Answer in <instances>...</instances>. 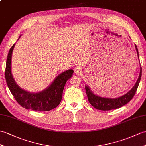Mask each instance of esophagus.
I'll return each mask as SVG.
<instances>
[{
	"instance_id": "esophagus-1",
	"label": "esophagus",
	"mask_w": 146,
	"mask_h": 146,
	"mask_svg": "<svg viewBox=\"0 0 146 146\" xmlns=\"http://www.w3.org/2000/svg\"><path fill=\"white\" fill-rule=\"evenodd\" d=\"M74 72H75L76 73H80V72H81V68H80L79 66H76V67L74 68Z\"/></svg>"
}]
</instances>
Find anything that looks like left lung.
Here are the masks:
<instances>
[{
    "mask_svg": "<svg viewBox=\"0 0 146 146\" xmlns=\"http://www.w3.org/2000/svg\"><path fill=\"white\" fill-rule=\"evenodd\" d=\"M135 50H136L137 56L139 58V59L138 50L135 45ZM141 75L142 68L141 67H140L139 76L138 79L136 81V83H135L134 86L132 88L131 90L129 91L127 93L124 94V95L115 98H104L98 96L93 92V91L91 90L88 85H86V93L90 103L92 105V106L95 108L96 109L102 111H110L111 110L117 109V108H119L122 106H123L124 105L129 102L132 100V98L134 97V94L137 91L139 84V82L141 81Z\"/></svg>",
    "mask_w": 146,
    "mask_h": 146,
    "instance_id": "left-lung-1",
    "label": "left lung"
}]
</instances>
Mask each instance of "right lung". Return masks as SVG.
<instances>
[{"label":"right lung","mask_w":146,"mask_h":146,"mask_svg":"<svg viewBox=\"0 0 146 146\" xmlns=\"http://www.w3.org/2000/svg\"><path fill=\"white\" fill-rule=\"evenodd\" d=\"M20 35L17 40L20 38ZM15 44L8 53L6 62L5 77L7 84L15 100L27 110L38 111H48L56 108L62 100L63 91L66 81L73 74V70L69 69L58 74L45 89L37 93H32L21 88L16 83L11 71V61Z\"/></svg>","instance_id":"1"}]
</instances>
